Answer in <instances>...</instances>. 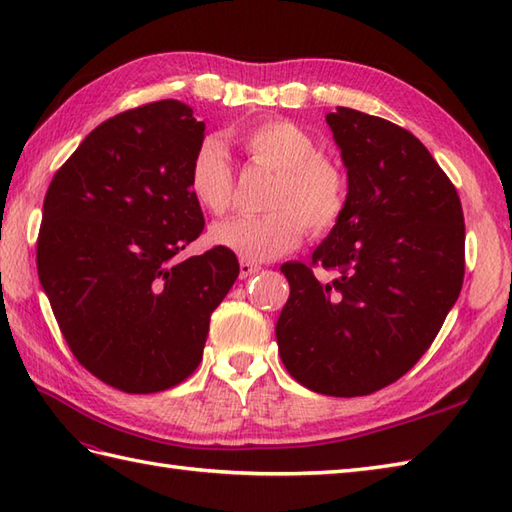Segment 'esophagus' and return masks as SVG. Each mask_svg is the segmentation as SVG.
I'll use <instances>...</instances> for the list:
<instances>
[{
  "label": "esophagus",
  "instance_id": "34e87169",
  "mask_svg": "<svg viewBox=\"0 0 512 512\" xmlns=\"http://www.w3.org/2000/svg\"><path fill=\"white\" fill-rule=\"evenodd\" d=\"M259 270H262V266L259 264H253V262H239V279H248L257 275Z\"/></svg>",
  "mask_w": 512,
  "mask_h": 512
}]
</instances>
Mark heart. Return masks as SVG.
Here are the masks:
<instances>
[{
    "instance_id": "1",
    "label": "heart",
    "mask_w": 512,
    "mask_h": 512,
    "mask_svg": "<svg viewBox=\"0 0 512 512\" xmlns=\"http://www.w3.org/2000/svg\"><path fill=\"white\" fill-rule=\"evenodd\" d=\"M235 143L250 165L275 171L264 202L268 211L215 224L211 244L244 262H268L297 248L303 231L323 237L341 224L350 204V178L310 132L286 118H268L244 127ZM187 184L202 211L222 215L231 209L235 169L220 140L204 138L195 147Z\"/></svg>"
}]
</instances>
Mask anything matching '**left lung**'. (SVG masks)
Here are the masks:
<instances>
[{
    "label": "left lung",
    "mask_w": 512,
    "mask_h": 512,
    "mask_svg": "<svg viewBox=\"0 0 512 512\" xmlns=\"http://www.w3.org/2000/svg\"><path fill=\"white\" fill-rule=\"evenodd\" d=\"M328 125L350 204L312 262L281 266L290 297L275 334L297 383L352 398L396 383L438 336L464 281V215L453 182L407 129L350 107ZM314 267L337 277L319 282Z\"/></svg>",
    "instance_id": "obj_1"
}]
</instances>
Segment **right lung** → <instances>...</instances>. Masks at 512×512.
<instances>
[{"instance_id":"obj_1","label":"right lung","mask_w":512,"mask_h":512,"mask_svg":"<svg viewBox=\"0 0 512 512\" xmlns=\"http://www.w3.org/2000/svg\"><path fill=\"white\" fill-rule=\"evenodd\" d=\"M204 123L176 99L107 118L63 162L43 200L37 270L65 343L92 376L156 394L202 361L211 312L239 275L204 231L187 169Z\"/></svg>"}]
</instances>
